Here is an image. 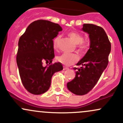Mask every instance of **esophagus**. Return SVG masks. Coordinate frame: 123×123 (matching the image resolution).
Here are the masks:
<instances>
[{
    "instance_id": "1",
    "label": "esophagus",
    "mask_w": 123,
    "mask_h": 123,
    "mask_svg": "<svg viewBox=\"0 0 123 123\" xmlns=\"http://www.w3.org/2000/svg\"><path fill=\"white\" fill-rule=\"evenodd\" d=\"M63 70H68V69H69V68H68V67H66V66H63Z\"/></svg>"
}]
</instances>
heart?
<instances>
[{
	"mask_svg": "<svg viewBox=\"0 0 123 123\" xmlns=\"http://www.w3.org/2000/svg\"><path fill=\"white\" fill-rule=\"evenodd\" d=\"M68 36L72 40L74 44L77 45L78 50L80 52H83L87 49V44L83 42V36L82 35L75 31H71L68 33ZM60 37H55L53 40V47L54 49H57V44ZM79 60V57L75 54H67L63 53L57 57V60L60 62L66 65H70L73 63L76 62Z\"/></svg>",
	"mask_w": 123,
	"mask_h": 123,
	"instance_id": "1",
	"label": "heart"
}]
</instances>
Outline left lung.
Masks as SVG:
<instances>
[{"mask_svg": "<svg viewBox=\"0 0 123 123\" xmlns=\"http://www.w3.org/2000/svg\"><path fill=\"white\" fill-rule=\"evenodd\" d=\"M81 30L89 35L90 48L76 64L81 68H73L76 70L75 77L67 83L68 89L78 95L87 94L95 86L108 66L111 51V44L102 28L85 24Z\"/></svg>", "mask_w": 123, "mask_h": 123, "instance_id": "8db88e82", "label": "left lung"}]
</instances>
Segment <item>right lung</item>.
I'll use <instances>...</instances> for the list:
<instances>
[{
	"label": "right lung",
	"mask_w": 123,
	"mask_h": 123,
	"mask_svg": "<svg viewBox=\"0 0 123 123\" xmlns=\"http://www.w3.org/2000/svg\"><path fill=\"white\" fill-rule=\"evenodd\" d=\"M62 31L58 24L40 19L32 22L19 38L17 63L23 86L31 94L46 92L53 74L63 69L61 63L51 64L55 57L53 39ZM44 61L50 65L44 67Z\"/></svg>",
	"instance_id": "right-lung-1"
}]
</instances>
